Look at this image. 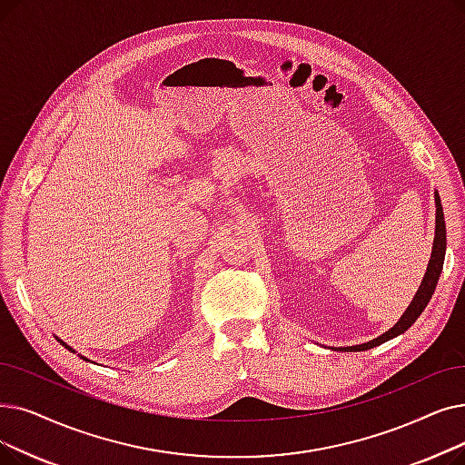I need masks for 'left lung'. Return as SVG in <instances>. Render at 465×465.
<instances>
[{"label": "left lung", "mask_w": 465, "mask_h": 465, "mask_svg": "<svg viewBox=\"0 0 465 465\" xmlns=\"http://www.w3.org/2000/svg\"><path fill=\"white\" fill-rule=\"evenodd\" d=\"M445 252H447V226H445V214H442V205H440V197L435 192V239H433V249H431V256H430V264L426 270V275H423L420 287L412 298V302L409 304V308L405 310V313L401 315V319L395 322V325L386 331L383 334H380L378 338L365 341V344H357V346H348V348H331V350H340V351H367L372 350L383 341H388L399 334H402L405 331H409L412 327V322L420 317V313L426 310L428 302L431 300L437 281L440 277L442 272V262H445Z\"/></svg>", "instance_id": "obj_1"}]
</instances>
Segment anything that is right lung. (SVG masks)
<instances>
[{"mask_svg": "<svg viewBox=\"0 0 465 465\" xmlns=\"http://www.w3.org/2000/svg\"><path fill=\"white\" fill-rule=\"evenodd\" d=\"M54 338H56V340H58V341H60V344H63V346H64V348H66V350H68V351H72V353H77V351H75V350H74V348H72V346H68V344H66V341H64V340H60V338H58V336H54ZM77 355H79V357H82V359H85V361H89V359H87V357H84V355H82V353H77ZM91 362H93V361H91Z\"/></svg>", "mask_w": 465, "mask_h": 465, "instance_id": "right-lung-1", "label": "right lung"}]
</instances>
